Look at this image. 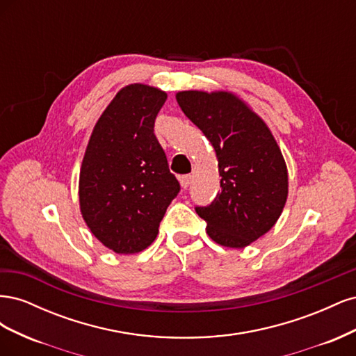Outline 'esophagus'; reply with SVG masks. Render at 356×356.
Masks as SVG:
<instances>
[{
    "mask_svg": "<svg viewBox=\"0 0 356 356\" xmlns=\"http://www.w3.org/2000/svg\"><path fill=\"white\" fill-rule=\"evenodd\" d=\"M191 175H182L179 177V184L182 188H188V186L191 184Z\"/></svg>",
    "mask_w": 356,
    "mask_h": 356,
    "instance_id": "esophagus-1",
    "label": "esophagus"
}]
</instances>
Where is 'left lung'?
<instances>
[{"label": "left lung", "instance_id": "8db88e82", "mask_svg": "<svg viewBox=\"0 0 356 356\" xmlns=\"http://www.w3.org/2000/svg\"><path fill=\"white\" fill-rule=\"evenodd\" d=\"M181 110L212 144L221 191L209 207H197L209 238L227 248H245L281 217L288 197V170L263 118L232 92L177 93Z\"/></svg>", "mask_w": 356, "mask_h": 356}]
</instances>
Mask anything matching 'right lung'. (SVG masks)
<instances>
[{
    "label": "right lung",
    "mask_w": 356,
    "mask_h": 356,
    "mask_svg": "<svg viewBox=\"0 0 356 356\" xmlns=\"http://www.w3.org/2000/svg\"><path fill=\"white\" fill-rule=\"evenodd\" d=\"M166 98L153 86H126L96 122L86 148L80 211L95 238L115 254H136L152 245L179 193L154 135Z\"/></svg>",
    "instance_id": "right-lung-1"
}]
</instances>
